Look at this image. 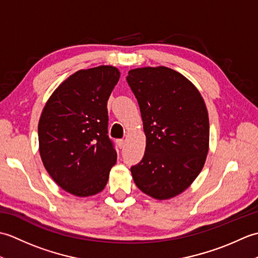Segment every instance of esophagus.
I'll return each mask as SVG.
<instances>
[{"label":"esophagus","mask_w":258,"mask_h":258,"mask_svg":"<svg viewBox=\"0 0 258 258\" xmlns=\"http://www.w3.org/2000/svg\"><path fill=\"white\" fill-rule=\"evenodd\" d=\"M116 143H117L119 149H123V147L125 146V141L124 140H117Z\"/></svg>","instance_id":"34e87169"}]
</instances>
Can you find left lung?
<instances>
[{
    "instance_id": "obj_1",
    "label": "left lung",
    "mask_w": 258,
    "mask_h": 258,
    "mask_svg": "<svg viewBox=\"0 0 258 258\" xmlns=\"http://www.w3.org/2000/svg\"><path fill=\"white\" fill-rule=\"evenodd\" d=\"M126 81L141 109L145 154L131 167L136 186L157 200L182 193L199 176L210 142L208 114L200 92L165 67L131 70Z\"/></svg>"
}]
</instances>
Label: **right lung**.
Wrapping results in <instances>:
<instances>
[{"instance_id":"add662e5","label":"right lung","mask_w":258,"mask_h":258,"mask_svg":"<svg viewBox=\"0 0 258 258\" xmlns=\"http://www.w3.org/2000/svg\"><path fill=\"white\" fill-rule=\"evenodd\" d=\"M118 80L114 67L78 71L43 108L38 122L42 162L54 182L75 196L100 193L116 163L107 135V100Z\"/></svg>"}]
</instances>
